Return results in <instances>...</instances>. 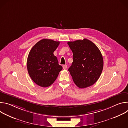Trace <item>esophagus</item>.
Wrapping results in <instances>:
<instances>
[{
    "instance_id": "1",
    "label": "esophagus",
    "mask_w": 128,
    "mask_h": 128,
    "mask_svg": "<svg viewBox=\"0 0 128 128\" xmlns=\"http://www.w3.org/2000/svg\"><path fill=\"white\" fill-rule=\"evenodd\" d=\"M67 68V66L66 65H64L63 66V69H66Z\"/></svg>"
}]
</instances>
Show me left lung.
<instances>
[{
  "instance_id": "left-lung-1",
  "label": "left lung",
  "mask_w": 128,
  "mask_h": 128,
  "mask_svg": "<svg viewBox=\"0 0 128 128\" xmlns=\"http://www.w3.org/2000/svg\"><path fill=\"white\" fill-rule=\"evenodd\" d=\"M73 52V62L68 71L75 84L86 88L99 79L103 68V59L98 47L91 41L84 39L67 42Z\"/></svg>"
}]
</instances>
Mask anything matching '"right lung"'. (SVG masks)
<instances>
[{
	"label": "right lung",
	"mask_w": 128,
	"mask_h": 128,
	"mask_svg": "<svg viewBox=\"0 0 128 128\" xmlns=\"http://www.w3.org/2000/svg\"><path fill=\"white\" fill-rule=\"evenodd\" d=\"M59 42L42 39L30 50L27 61L28 74L32 80L42 87L50 86L57 78L62 67L54 52Z\"/></svg>",
	"instance_id": "1"
}]
</instances>
